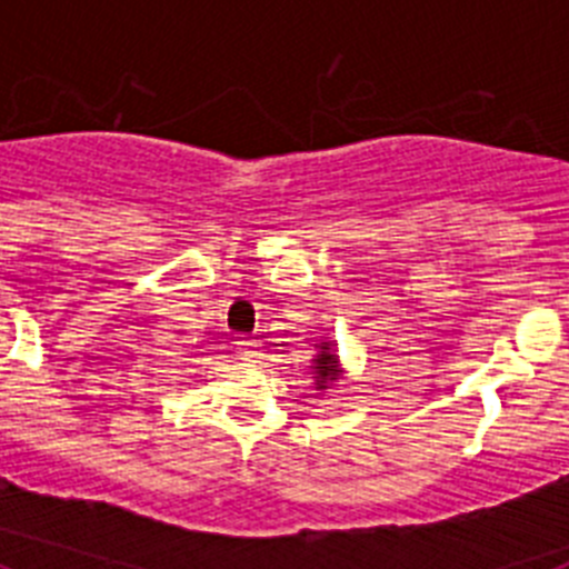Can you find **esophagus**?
<instances>
[{"instance_id":"obj_1","label":"esophagus","mask_w":569,"mask_h":569,"mask_svg":"<svg viewBox=\"0 0 569 569\" xmlns=\"http://www.w3.org/2000/svg\"><path fill=\"white\" fill-rule=\"evenodd\" d=\"M236 350H239V359L241 361H250V365L261 359V345L256 339H241Z\"/></svg>"}]
</instances>
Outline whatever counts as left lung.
<instances>
[{
	"mask_svg": "<svg viewBox=\"0 0 569 569\" xmlns=\"http://www.w3.org/2000/svg\"><path fill=\"white\" fill-rule=\"evenodd\" d=\"M319 353H316L313 359V381H316V390H328L330 385H333L339 376H345V370H341L339 365V356H336L333 345L330 341H319Z\"/></svg>",
	"mask_w": 569,
	"mask_h": 569,
	"instance_id": "1",
	"label": "left lung"
}]
</instances>
